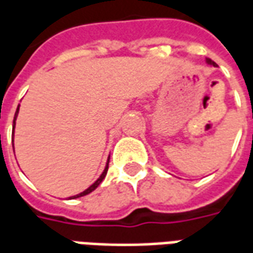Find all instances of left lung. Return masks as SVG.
Returning a JSON list of instances; mask_svg holds the SVG:
<instances>
[{"label": "left lung", "mask_w": 253, "mask_h": 253, "mask_svg": "<svg viewBox=\"0 0 253 253\" xmlns=\"http://www.w3.org/2000/svg\"><path fill=\"white\" fill-rule=\"evenodd\" d=\"M207 63H209V65H212V66H217V63L214 62V61H211V59H207Z\"/></svg>", "instance_id": "obj_1"}]
</instances>
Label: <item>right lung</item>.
Returning <instances> with one entry per match:
<instances>
[{"instance_id":"right-lung-1","label":"right lung","mask_w":253,"mask_h":253,"mask_svg":"<svg viewBox=\"0 0 253 253\" xmlns=\"http://www.w3.org/2000/svg\"><path fill=\"white\" fill-rule=\"evenodd\" d=\"M20 107V105H19ZM19 107H17V110H16V114H14V119H13V134H14V126H16V118H17V114H19ZM14 150V148H13ZM108 164H110V157H108V161H107V165H105L104 170H103V173L100 175V177L97 179V180L94 181L92 186L89 187V188H86L85 191H83L81 194H78V195H74V196H70V199H76V198H80V196H84V195H88V194H90L92 191H94L97 187H99V184L103 181V179L105 177V175H107V170H108Z\"/></svg>"}]
</instances>
